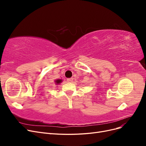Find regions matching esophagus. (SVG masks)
I'll list each match as a JSON object with an SVG mask.
<instances>
[{
    "label": "esophagus",
    "mask_w": 146,
    "mask_h": 146,
    "mask_svg": "<svg viewBox=\"0 0 146 146\" xmlns=\"http://www.w3.org/2000/svg\"><path fill=\"white\" fill-rule=\"evenodd\" d=\"M67 81H68V82H73V78H68V79H67Z\"/></svg>",
    "instance_id": "34e87169"
}]
</instances>
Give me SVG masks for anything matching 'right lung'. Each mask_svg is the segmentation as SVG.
<instances>
[{
    "label": "right lung",
    "instance_id": "obj_1",
    "mask_svg": "<svg viewBox=\"0 0 146 146\" xmlns=\"http://www.w3.org/2000/svg\"><path fill=\"white\" fill-rule=\"evenodd\" d=\"M62 80H61V79H56V80H55V84L56 85H59L60 83H61V82H62Z\"/></svg>",
    "mask_w": 146,
    "mask_h": 146
}]
</instances>
